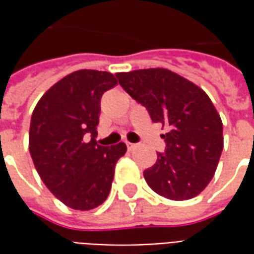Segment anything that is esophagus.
Listing matches in <instances>:
<instances>
[{"mask_svg": "<svg viewBox=\"0 0 254 254\" xmlns=\"http://www.w3.org/2000/svg\"><path fill=\"white\" fill-rule=\"evenodd\" d=\"M127 147L129 151H132V149L136 148V144H133V143H127Z\"/></svg>", "mask_w": 254, "mask_h": 254, "instance_id": "esophagus-1", "label": "esophagus"}]
</instances>
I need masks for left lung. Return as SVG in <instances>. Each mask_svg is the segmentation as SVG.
<instances>
[{"mask_svg": "<svg viewBox=\"0 0 254 254\" xmlns=\"http://www.w3.org/2000/svg\"><path fill=\"white\" fill-rule=\"evenodd\" d=\"M121 87L169 132L165 152L144 170L149 188L170 200H189L212 180L223 149V124L208 95L163 67L116 74Z\"/></svg>", "mask_w": 254, "mask_h": 254, "instance_id": "obj_1", "label": "left lung"}]
</instances>
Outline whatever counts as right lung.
<instances>
[{
  "label": "right lung",
  "instance_id": "add662e5",
  "mask_svg": "<svg viewBox=\"0 0 254 254\" xmlns=\"http://www.w3.org/2000/svg\"><path fill=\"white\" fill-rule=\"evenodd\" d=\"M116 84L109 72L76 70L42 96L31 117L28 145L36 171L60 201L77 211L105 201L117 160L127 152L125 143L105 147L95 140L102 95Z\"/></svg>",
  "mask_w": 254,
  "mask_h": 254
}]
</instances>
